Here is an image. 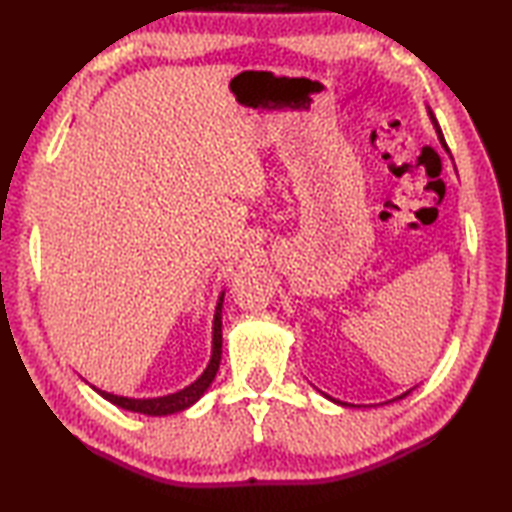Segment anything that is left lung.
Returning <instances> with one entry per match:
<instances>
[{"instance_id":"1","label":"left lung","mask_w":512,"mask_h":512,"mask_svg":"<svg viewBox=\"0 0 512 512\" xmlns=\"http://www.w3.org/2000/svg\"><path fill=\"white\" fill-rule=\"evenodd\" d=\"M427 114H429V118H431V125H433V129H436V134H438V138H440V145L444 147V151H447L449 154V147H447V143H444V136H442V129H440V125H438V121H436V116H433V112H431V107L427 105ZM323 394V391H321ZM411 394V389L409 391H405V394H400V396H396L394 400H402L405 396H409ZM325 398L328 400H332V402H336V405H341V407H354V405H350V402H341V400H336V398H332V396H328V394H323ZM394 400H387V402H394ZM387 402H380V405H387Z\"/></svg>"}]
</instances>
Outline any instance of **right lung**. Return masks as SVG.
Masks as SVG:
<instances>
[{
    "instance_id": "add662e5",
    "label": "right lung",
    "mask_w": 512,
    "mask_h": 512,
    "mask_svg": "<svg viewBox=\"0 0 512 512\" xmlns=\"http://www.w3.org/2000/svg\"><path fill=\"white\" fill-rule=\"evenodd\" d=\"M222 303H224V290L220 292V297H217V306H215V314H213V341H211L209 365H206L204 372L195 378L191 385L176 391V394H167V396H158V398L116 396V394H110V391H103L94 385H90V387L96 391V394H101L105 400H110L112 405L127 409V411H134V413H145V416H171V413L189 409L204 396V391L211 387L217 369H220V361H222Z\"/></svg>"
}]
</instances>
